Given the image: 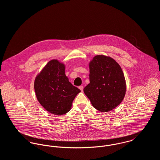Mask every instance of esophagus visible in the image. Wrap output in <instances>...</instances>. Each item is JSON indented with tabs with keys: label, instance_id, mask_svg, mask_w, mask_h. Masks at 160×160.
I'll return each mask as SVG.
<instances>
[{
	"label": "esophagus",
	"instance_id": "obj_1",
	"mask_svg": "<svg viewBox=\"0 0 160 160\" xmlns=\"http://www.w3.org/2000/svg\"><path fill=\"white\" fill-rule=\"evenodd\" d=\"M78 88L80 89L81 91H83V86H80L78 87Z\"/></svg>",
	"mask_w": 160,
	"mask_h": 160
}]
</instances>
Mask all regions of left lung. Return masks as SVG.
Segmentation results:
<instances>
[{
  "label": "left lung",
  "instance_id": "1",
  "mask_svg": "<svg viewBox=\"0 0 160 160\" xmlns=\"http://www.w3.org/2000/svg\"><path fill=\"white\" fill-rule=\"evenodd\" d=\"M89 69L90 83L84 88V93L97 110L111 111L122 102L125 95L122 69L113 59L97 55L90 62Z\"/></svg>",
  "mask_w": 160,
  "mask_h": 160
}]
</instances>
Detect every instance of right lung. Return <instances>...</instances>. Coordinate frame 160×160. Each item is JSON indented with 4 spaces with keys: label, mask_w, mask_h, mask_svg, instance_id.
<instances>
[{
    "label": "right lung",
    "mask_w": 160,
    "mask_h": 160,
    "mask_svg": "<svg viewBox=\"0 0 160 160\" xmlns=\"http://www.w3.org/2000/svg\"><path fill=\"white\" fill-rule=\"evenodd\" d=\"M34 88L39 102L47 111L55 114H66L80 90L69 82L65 74V65L52 60L35 80Z\"/></svg>",
    "instance_id": "right-lung-1"
}]
</instances>
